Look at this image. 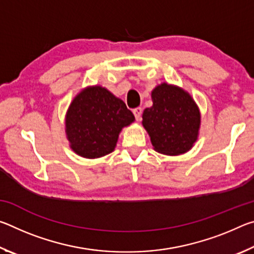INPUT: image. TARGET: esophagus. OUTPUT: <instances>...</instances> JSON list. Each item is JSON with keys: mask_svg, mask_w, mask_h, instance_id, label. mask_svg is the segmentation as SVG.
Listing matches in <instances>:
<instances>
[{"mask_svg": "<svg viewBox=\"0 0 254 254\" xmlns=\"http://www.w3.org/2000/svg\"><path fill=\"white\" fill-rule=\"evenodd\" d=\"M133 114H134V118L136 121H141V115H142V109L141 107H136V109L133 110Z\"/></svg>", "mask_w": 254, "mask_h": 254, "instance_id": "34e87169", "label": "esophagus"}]
</instances>
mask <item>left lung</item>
Segmentation results:
<instances>
[{
	"instance_id": "obj_1",
	"label": "left lung",
	"mask_w": 254,
	"mask_h": 254,
	"mask_svg": "<svg viewBox=\"0 0 254 254\" xmlns=\"http://www.w3.org/2000/svg\"><path fill=\"white\" fill-rule=\"evenodd\" d=\"M153 105L143 111L142 124L154 150L177 156L187 152L198 135L200 115L189 94L166 83L152 91Z\"/></svg>"
}]
</instances>
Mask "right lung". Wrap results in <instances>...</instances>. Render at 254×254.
Instances as JSON below:
<instances>
[{
    "mask_svg": "<svg viewBox=\"0 0 254 254\" xmlns=\"http://www.w3.org/2000/svg\"><path fill=\"white\" fill-rule=\"evenodd\" d=\"M134 121L126 103L107 89L95 86L77 95L66 117V132L74 151L84 158L112 152L123 127Z\"/></svg>",
    "mask_w": 254,
    "mask_h": 254,
    "instance_id": "obj_1",
    "label": "right lung"
}]
</instances>
